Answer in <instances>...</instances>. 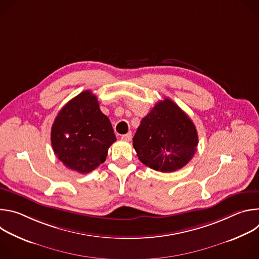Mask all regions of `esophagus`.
Here are the masks:
<instances>
[{"label":"esophagus","instance_id":"34e87169","mask_svg":"<svg viewBox=\"0 0 259 259\" xmlns=\"http://www.w3.org/2000/svg\"><path fill=\"white\" fill-rule=\"evenodd\" d=\"M131 138H132V133H131V132H129V133L124 134V135L121 136V139H122V140H126V141H130Z\"/></svg>","mask_w":259,"mask_h":259}]
</instances>
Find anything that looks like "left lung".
<instances>
[{"label":"left lung","mask_w":259,"mask_h":259,"mask_svg":"<svg viewBox=\"0 0 259 259\" xmlns=\"http://www.w3.org/2000/svg\"><path fill=\"white\" fill-rule=\"evenodd\" d=\"M197 145L193 121L169 98L152 108L133 137L139 161L161 172H174L186 166L197 152Z\"/></svg>","instance_id":"left-lung-1"}]
</instances>
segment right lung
Here are the masks:
<instances>
[{"label": "right lung", "mask_w": 259, "mask_h": 259, "mask_svg": "<svg viewBox=\"0 0 259 259\" xmlns=\"http://www.w3.org/2000/svg\"><path fill=\"white\" fill-rule=\"evenodd\" d=\"M117 140L97 97L86 90L69 100L51 129L53 152L70 170L87 174L102 164L108 147Z\"/></svg>", "instance_id": "obj_1"}]
</instances>
